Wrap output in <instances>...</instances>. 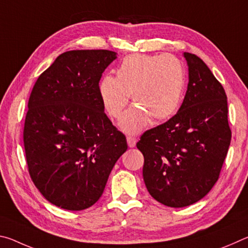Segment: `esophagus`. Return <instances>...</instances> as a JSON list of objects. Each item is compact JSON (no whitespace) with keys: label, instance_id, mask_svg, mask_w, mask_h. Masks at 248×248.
<instances>
[{"label":"esophagus","instance_id":"34e87169","mask_svg":"<svg viewBox=\"0 0 248 248\" xmlns=\"http://www.w3.org/2000/svg\"><path fill=\"white\" fill-rule=\"evenodd\" d=\"M127 142H128V145L130 146V148H134L137 144V139L134 137H131V136H128L127 137Z\"/></svg>","mask_w":248,"mask_h":248}]
</instances>
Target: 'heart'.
I'll return each instance as SVG.
<instances>
[{
	"label": "heart",
	"mask_w": 248,
	"mask_h": 248,
	"mask_svg": "<svg viewBox=\"0 0 248 248\" xmlns=\"http://www.w3.org/2000/svg\"><path fill=\"white\" fill-rule=\"evenodd\" d=\"M185 86L180 61L170 54H131L120 62L116 78L106 75L99 83L104 108L112 118H119L130 95L136 106L125 112L120 127L137 133L148 124L150 117L167 119L179 108Z\"/></svg>",
	"instance_id": "b5f03b06"
}]
</instances>
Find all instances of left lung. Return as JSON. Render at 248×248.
<instances>
[{
	"label": "left lung",
	"mask_w": 248,
	"mask_h": 248,
	"mask_svg": "<svg viewBox=\"0 0 248 248\" xmlns=\"http://www.w3.org/2000/svg\"><path fill=\"white\" fill-rule=\"evenodd\" d=\"M184 57L189 82L182 106L137 143L144 156L146 189L171 208L195 203L212 189L232 137L223 86L199 57L189 52Z\"/></svg>",
	"instance_id": "obj_1"
}]
</instances>
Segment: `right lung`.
Segmentation results:
<instances>
[{
    "label": "right lung",
    "instance_id": "add662e5",
    "mask_svg": "<svg viewBox=\"0 0 248 248\" xmlns=\"http://www.w3.org/2000/svg\"><path fill=\"white\" fill-rule=\"evenodd\" d=\"M116 58L109 50L66 51L32 87L23 132L28 171L57 207L79 211L93 205L128 149L99 95V79Z\"/></svg>",
    "mask_w": 248,
    "mask_h": 248
}]
</instances>
